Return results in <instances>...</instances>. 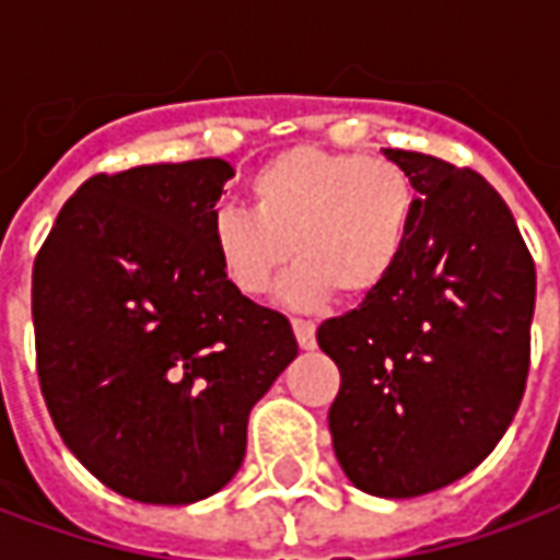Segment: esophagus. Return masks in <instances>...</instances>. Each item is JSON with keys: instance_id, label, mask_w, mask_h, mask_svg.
<instances>
[{"instance_id": "esophagus-1", "label": "esophagus", "mask_w": 560, "mask_h": 560, "mask_svg": "<svg viewBox=\"0 0 560 560\" xmlns=\"http://www.w3.org/2000/svg\"><path fill=\"white\" fill-rule=\"evenodd\" d=\"M293 336H296V341H300V348H303V351H312V348L317 345L315 324H312V320H303V317H296V320H293Z\"/></svg>"}]
</instances>
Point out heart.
Here are the masks:
<instances>
[{"mask_svg": "<svg viewBox=\"0 0 560 560\" xmlns=\"http://www.w3.org/2000/svg\"><path fill=\"white\" fill-rule=\"evenodd\" d=\"M252 209L219 207L209 245L221 276L243 296L272 288L281 267V303L315 308L341 291L372 296L405 260L417 219L408 171L381 155L293 147L264 161L248 179Z\"/></svg>", "mask_w": 560, "mask_h": 560, "instance_id": "1", "label": "heart"}]
</instances>
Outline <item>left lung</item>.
Returning <instances> with one entry per match:
<instances>
[{"instance_id":"left-lung-1","label":"left lung","mask_w":560,"mask_h":560,"mask_svg":"<svg viewBox=\"0 0 560 560\" xmlns=\"http://www.w3.org/2000/svg\"><path fill=\"white\" fill-rule=\"evenodd\" d=\"M384 155L417 188L411 243L381 291L317 327V345L341 372L329 408L341 470L377 498H417L477 468L516 417L537 272L480 173Z\"/></svg>"}]
</instances>
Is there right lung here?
I'll return each instance as SVG.
<instances>
[{"label":"right lung","mask_w":560,"mask_h":560,"mask_svg":"<svg viewBox=\"0 0 560 560\" xmlns=\"http://www.w3.org/2000/svg\"><path fill=\"white\" fill-rule=\"evenodd\" d=\"M221 159L98 173L32 267L35 357L56 432L143 504H195L233 480L257 399L296 357L288 317L221 276L209 219Z\"/></svg>","instance_id":"1"}]
</instances>
